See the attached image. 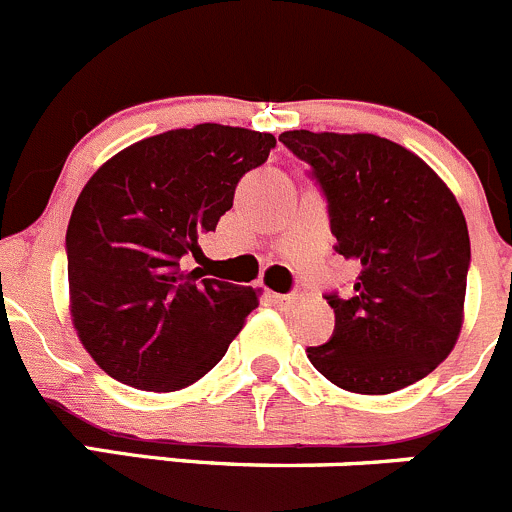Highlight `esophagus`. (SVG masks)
I'll return each instance as SVG.
<instances>
[{
  "label": "esophagus",
  "mask_w": 512,
  "mask_h": 512,
  "mask_svg": "<svg viewBox=\"0 0 512 512\" xmlns=\"http://www.w3.org/2000/svg\"><path fill=\"white\" fill-rule=\"evenodd\" d=\"M267 298L272 300V303H278V305H290V303H295V300H298V295H280V293H270V290H267Z\"/></svg>",
  "instance_id": "1"
}]
</instances>
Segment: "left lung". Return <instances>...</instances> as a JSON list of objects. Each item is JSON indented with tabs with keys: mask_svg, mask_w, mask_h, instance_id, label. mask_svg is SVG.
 <instances>
[{
	"mask_svg": "<svg viewBox=\"0 0 512 512\" xmlns=\"http://www.w3.org/2000/svg\"><path fill=\"white\" fill-rule=\"evenodd\" d=\"M328 199L336 252L358 265L351 298L331 293V341L308 358L353 394H391L455 348L470 234L455 194L419 159L374 133L285 131Z\"/></svg>",
	"mask_w": 512,
	"mask_h": 512,
	"instance_id": "obj_1",
	"label": "left lung"
}]
</instances>
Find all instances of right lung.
Here are the masks:
<instances>
[{
    "mask_svg": "<svg viewBox=\"0 0 512 512\" xmlns=\"http://www.w3.org/2000/svg\"><path fill=\"white\" fill-rule=\"evenodd\" d=\"M270 148L272 133L199 123L143 138L90 176L65 250L73 326L105 374L176 391L222 361L257 290L184 265Z\"/></svg>",
    "mask_w": 512,
    "mask_h": 512,
    "instance_id": "obj_1",
    "label": "right lung"
}]
</instances>
